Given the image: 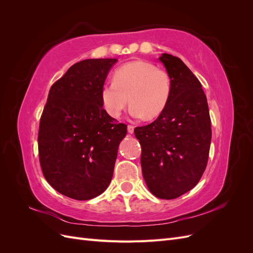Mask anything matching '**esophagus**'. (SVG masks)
I'll return each mask as SVG.
<instances>
[{"instance_id": "34e87169", "label": "esophagus", "mask_w": 253, "mask_h": 253, "mask_svg": "<svg viewBox=\"0 0 253 253\" xmlns=\"http://www.w3.org/2000/svg\"><path fill=\"white\" fill-rule=\"evenodd\" d=\"M134 128H135L134 126L128 125V126H127V132H128L129 134H133V133H134Z\"/></svg>"}]
</instances>
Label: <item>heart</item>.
<instances>
[{
	"mask_svg": "<svg viewBox=\"0 0 253 253\" xmlns=\"http://www.w3.org/2000/svg\"><path fill=\"white\" fill-rule=\"evenodd\" d=\"M173 90L171 75L147 61H133L119 66L113 81L101 88V101L113 118H119L128 103L135 118L158 117L169 103Z\"/></svg>",
	"mask_w": 253,
	"mask_h": 253,
	"instance_id": "1",
	"label": "heart"
}]
</instances>
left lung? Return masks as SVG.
Returning a JSON list of instances; mask_svg holds the SVG:
<instances>
[{
    "mask_svg": "<svg viewBox=\"0 0 253 253\" xmlns=\"http://www.w3.org/2000/svg\"><path fill=\"white\" fill-rule=\"evenodd\" d=\"M159 60L172 77L171 99L155 121L134 132L149 190L162 200H174L193 189L206 170L211 120L202 84L188 66L169 53Z\"/></svg>",
    "mask_w": 253,
    "mask_h": 253,
    "instance_id": "obj_1",
    "label": "left lung"
}]
</instances>
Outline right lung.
<instances>
[{"instance_id": "add662e5", "label": "right lung", "mask_w": 253, "mask_h": 253, "mask_svg": "<svg viewBox=\"0 0 253 253\" xmlns=\"http://www.w3.org/2000/svg\"><path fill=\"white\" fill-rule=\"evenodd\" d=\"M117 59H86L52 84L40 119L38 148L45 179L77 201L103 193L113 177L126 125L102 108L101 88Z\"/></svg>"}]
</instances>
